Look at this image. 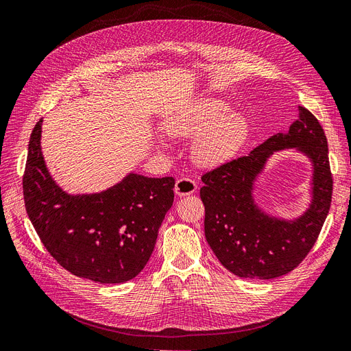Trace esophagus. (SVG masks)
<instances>
[{"mask_svg": "<svg viewBox=\"0 0 351 351\" xmlns=\"http://www.w3.org/2000/svg\"><path fill=\"white\" fill-rule=\"evenodd\" d=\"M195 190H197V184H195V181L193 178H189V177L178 178L174 187L176 194L180 195V197H183V195H190Z\"/></svg>", "mask_w": 351, "mask_h": 351, "instance_id": "34e87169", "label": "esophagus"}]
</instances>
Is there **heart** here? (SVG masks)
Returning <instances> with one entry per match:
<instances>
[{"instance_id": "obj_1", "label": "heart", "mask_w": 351, "mask_h": 351, "mask_svg": "<svg viewBox=\"0 0 351 351\" xmlns=\"http://www.w3.org/2000/svg\"><path fill=\"white\" fill-rule=\"evenodd\" d=\"M171 134L199 136L193 154L199 164L216 167L232 160L249 136V122L217 97H203L168 125Z\"/></svg>"}]
</instances>
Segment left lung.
<instances>
[{
  "instance_id": "1",
  "label": "left lung",
  "mask_w": 351,
  "mask_h": 351,
  "mask_svg": "<svg viewBox=\"0 0 351 351\" xmlns=\"http://www.w3.org/2000/svg\"><path fill=\"white\" fill-rule=\"evenodd\" d=\"M297 147L312 160L313 202L298 219L271 218L256 206L251 190L257 174L275 150ZM204 234L224 268L241 278L282 276L305 259L317 242L331 206L332 176L328 145L318 119L304 106L287 134L266 139L250 154L202 176Z\"/></svg>"
}]
</instances>
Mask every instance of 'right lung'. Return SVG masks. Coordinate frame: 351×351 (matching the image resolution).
<instances>
[{
  "label": "right lung",
  "instance_id": "obj_1",
  "mask_svg": "<svg viewBox=\"0 0 351 351\" xmlns=\"http://www.w3.org/2000/svg\"><path fill=\"white\" fill-rule=\"evenodd\" d=\"M40 119L32 132L23 176L27 215L49 254L70 274L121 284L144 269L165 213L174 202L173 177L128 174L102 193L70 195L50 177Z\"/></svg>",
  "mask_w": 351,
  "mask_h": 351
}]
</instances>
